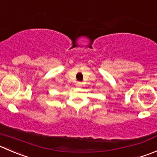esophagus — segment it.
<instances>
[{"instance_id":"esophagus-1","label":"esophagus","mask_w":157,"mask_h":157,"mask_svg":"<svg viewBox=\"0 0 157 157\" xmlns=\"http://www.w3.org/2000/svg\"><path fill=\"white\" fill-rule=\"evenodd\" d=\"M76 86H77V87H78V88L81 87V86H82V83H81V82H77V83H76Z\"/></svg>"}]
</instances>
